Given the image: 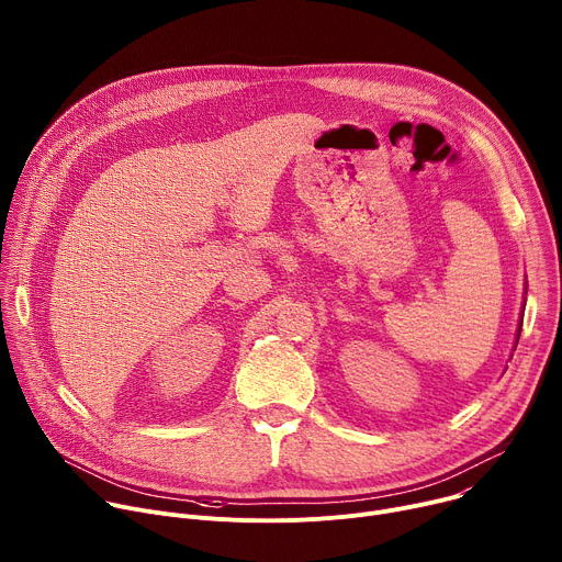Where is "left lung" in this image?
<instances>
[{
	"mask_svg": "<svg viewBox=\"0 0 562 562\" xmlns=\"http://www.w3.org/2000/svg\"><path fill=\"white\" fill-rule=\"evenodd\" d=\"M518 337H520V335H518Z\"/></svg>",
	"mask_w": 562,
	"mask_h": 562,
	"instance_id": "left-lung-1",
	"label": "left lung"
}]
</instances>
